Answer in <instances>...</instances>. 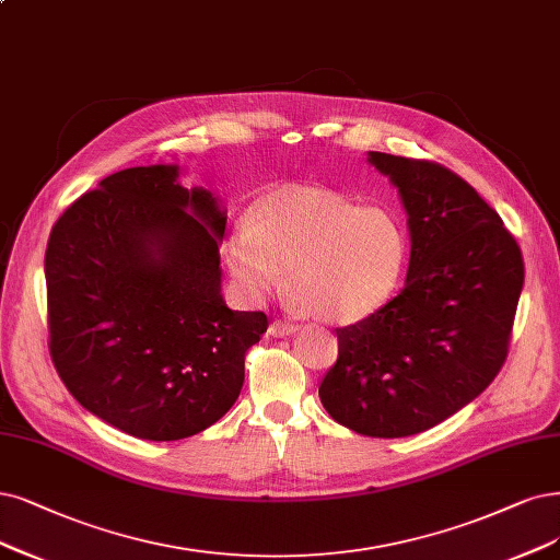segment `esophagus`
<instances>
[{"instance_id": "esophagus-1", "label": "esophagus", "mask_w": 560, "mask_h": 560, "mask_svg": "<svg viewBox=\"0 0 560 560\" xmlns=\"http://www.w3.org/2000/svg\"><path fill=\"white\" fill-rule=\"evenodd\" d=\"M298 323H291V320H275L272 325H269V335L272 337H288V335H295L298 332Z\"/></svg>"}]
</instances>
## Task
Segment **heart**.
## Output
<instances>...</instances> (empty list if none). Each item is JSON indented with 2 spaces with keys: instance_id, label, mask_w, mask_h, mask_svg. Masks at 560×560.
Instances as JSON below:
<instances>
[{
  "instance_id": "1",
  "label": "heart",
  "mask_w": 560,
  "mask_h": 560,
  "mask_svg": "<svg viewBox=\"0 0 560 560\" xmlns=\"http://www.w3.org/2000/svg\"><path fill=\"white\" fill-rule=\"evenodd\" d=\"M228 265L252 300L285 281L323 320L353 323L392 298L406 265V235L381 207L332 189L291 186L262 198L235 228Z\"/></svg>"
}]
</instances>
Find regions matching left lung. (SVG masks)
<instances>
[{
  "mask_svg": "<svg viewBox=\"0 0 560 560\" xmlns=\"http://www.w3.org/2000/svg\"><path fill=\"white\" fill-rule=\"evenodd\" d=\"M401 194L406 288L337 329L320 383L329 418L371 439H404L454 416L499 376L524 285L522 248L480 194L445 165L369 152Z\"/></svg>",
  "mask_w": 560,
  "mask_h": 560,
  "instance_id": "1",
  "label": "left lung"
}]
</instances>
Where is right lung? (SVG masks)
I'll return each instance as SVG.
<instances>
[{
	"label": "right lung",
	"mask_w": 560,
	"mask_h": 560,
	"mask_svg": "<svg viewBox=\"0 0 560 560\" xmlns=\"http://www.w3.org/2000/svg\"><path fill=\"white\" fill-rule=\"evenodd\" d=\"M177 165H138L67 207L46 248L48 348L92 416L144 441L221 420L244 383L262 312L221 298L225 217Z\"/></svg>",
	"instance_id": "right-lung-1"
}]
</instances>
